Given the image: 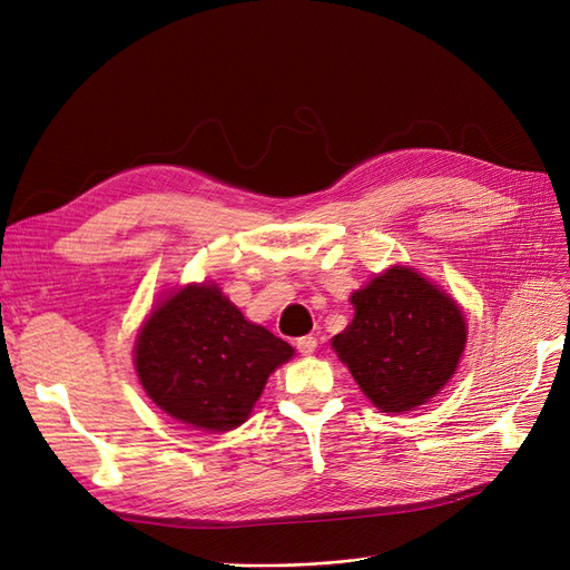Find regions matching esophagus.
<instances>
[{"label":"esophagus","instance_id":"obj_1","mask_svg":"<svg viewBox=\"0 0 570 570\" xmlns=\"http://www.w3.org/2000/svg\"><path fill=\"white\" fill-rule=\"evenodd\" d=\"M295 350H298L303 356L314 354V350H316V337H312V335L298 337V340H295Z\"/></svg>","mask_w":570,"mask_h":570}]
</instances>
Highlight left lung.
Returning <instances> with one entry per match:
<instances>
[{
  "label": "left lung",
  "mask_w": 570,
  "mask_h": 570,
  "mask_svg": "<svg viewBox=\"0 0 570 570\" xmlns=\"http://www.w3.org/2000/svg\"><path fill=\"white\" fill-rule=\"evenodd\" d=\"M352 305L354 321L333 337V350L377 410L424 405L456 373L468 337L463 312L412 267H389Z\"/></svg>",
  "instance_id": "8db88e82"
}]
</instances>
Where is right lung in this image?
<instances>
[{"instance_id":"obj_1","label":"right lung","mask_w":570,"mask_h":570,"mask_svg":"<svg viewBox=\"0 0 570 570\" xmlns=\"http://www.w3.org/2000/svg\"><path fill=\"white\" fill-rule=\"evenodd\" d=\"M293 356L216 284H188L146 318L135 344L137 377L163 412L203 431L246 422L269 373Z\"/></svg>"}]
</instances>
